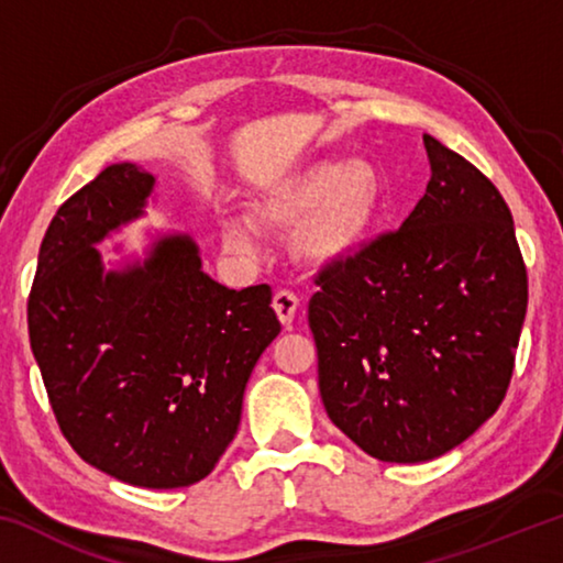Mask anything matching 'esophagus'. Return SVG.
<instances>
[{
  "label": "esophagus",
  "mask_w": 563,
  "mask_h": 563,
  "mask_svg": "<svg viewBox=\"0 0 563 563\" xmlns=\"http://www.w3.org/2000/svg\"><path fill=\"white\" fill-rule=\"evenodd\" d=\"M298 305H300V300L292 290H278L273 295V310H275V316H278V320L283 322L285 328H290Z\"/></svg>",
  "instance_id": "obj_1"
}]
</instances>
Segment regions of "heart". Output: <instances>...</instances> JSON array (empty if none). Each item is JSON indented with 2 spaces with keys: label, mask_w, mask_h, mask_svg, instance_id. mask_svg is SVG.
Returning <instances> with one entry per match:
<instances>
[{
  "label": "heart",
  "mask_w": 563,
  "mask_h": 563,
  "mask_svg": "<svg viewBox=\"0 0 563 563\" xmlns=\"http://www.w3.org/2000/svg\"><path fill=\"white\" fill-rule=\"evenodd\" d=\"M385 184L369 161H318L271 184L251 203L253 221L271 231H290L300 261L328 268L347 261L373 231L383 208ZM225 251L251 255L255 233L243 218L221 225Z\"/></svg>",
  "instance_id": "obj_1"
}]
</instances>
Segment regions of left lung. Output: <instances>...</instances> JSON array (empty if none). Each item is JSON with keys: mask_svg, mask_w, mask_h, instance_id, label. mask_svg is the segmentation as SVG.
<instances>
[{"mask_svg": "<svg viewBox=\"0 0 563 563\" xmlns=\"http://www.w3.org/2000/svg\"><path fill=\"white\" fill-rule=\"evenodd\" d=\"M432 178L399 231L318 273L308 305L325 412L362 452L415 464L497 412L527 316L509 206L424 133Z\"/></svg>", "mask_w": 563, "mask_h": 563, "instance_id": "1", "label": "left lung"}]
</instances>
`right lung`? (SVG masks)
Returning a JSON list of instances; mask_svg holds the SVG:
<instances>
[{
	"instance_id": "1",
	"label": "right lung",
	"mask_w": 563,
	"mask_h": 563,
	"mask_svg": "<svg viewBox=\"0 0 563 563\" xmlns=\"http://www.w3.org/2000/svg\"><path fill=\"white\" fill-rule=\"evenodd\" d=\"M156 178L113 164L64 201L40 247L30 342L59 430L97 470L146 489L213 472L243 393L278 338L271 285L231 290L201 271L188 235L103 271L93 245L144 213Z\"/></svg>"
}]
</instances>
